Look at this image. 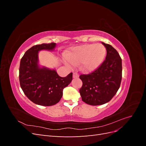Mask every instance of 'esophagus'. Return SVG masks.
<instances>
[{
    "label": "esophagus",
    "mask_w": 146,
    "mask_h": 146,
    "mask_svg": "<svg viewBox=\"0 0 146 146\" xmlns=\"http://www.w3.org/2000/svg\"><path fill=\"white\" fill-rule=\"evenodd\" d=\"M78 77H79V76L77 72H74L73 73V78H78Z\"/></svg>",
    "instance_id": "1"
}]
</instances>
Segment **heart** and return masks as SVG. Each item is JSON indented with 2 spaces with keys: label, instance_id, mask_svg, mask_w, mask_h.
<instances>
[{
  "label": "heart",
  "instance_id": "b5f03b06",
  "mask_svg": "<svg viewBox=\"0 0 146 146\" xmlns=\"http://www.w3.org/2000/svg\"><path fill=\"white\" fill-rule=\"evenodd\" d=\"M105 55V48L100 44H84L73 47L64 57V61L68 66L80 63L82 70L91 72L103 63Z\"/></svg>",
  "mask_w": 146,
  "mask_h": 146
}]
</instances>
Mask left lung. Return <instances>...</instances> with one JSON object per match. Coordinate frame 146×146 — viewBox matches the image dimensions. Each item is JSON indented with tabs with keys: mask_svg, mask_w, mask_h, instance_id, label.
<instances>
[{
	"mask_svg": "<svg viewBox=\"0 0 146 146\" xmlns=\"http://www.w3.org/2000/svg\"><path fill=\"white\" fill-rule=\"evenodd\" d=\"M107 49L105 61L89 74H82L83 85L80 89L82 100L91 105H103L111 100L120 87L122 79V60L111 45L102 42Z\"/></svg>",
	"mask_w": 146,
	"mask_h": 146,
	"instance_id": "8db88e82",
	"label": "left lung"
}]
</instances>
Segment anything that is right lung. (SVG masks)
Listing matches in <instances>:
<instances>
[{
	"label": "right lung",
	"mask_w": 146,
	"mask_h": 146,
	"mask_svg": "<svg viewBox=\"0 0 146 146\" xmlns=\"http://www.w3.org/2000/svg\"><path fill=\"white\" fill-rule=\"evenodd\" d=\"M56 43L35 45L25 52L19 66L20 85L25 95L34 104L52 106L60 100L64 88L72 80V73L60 77L55 69L39 65L38 53L54 50Z\"/></svg>",
	"instance_id": "1"
}]
</instances>
